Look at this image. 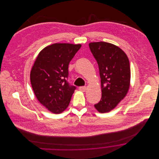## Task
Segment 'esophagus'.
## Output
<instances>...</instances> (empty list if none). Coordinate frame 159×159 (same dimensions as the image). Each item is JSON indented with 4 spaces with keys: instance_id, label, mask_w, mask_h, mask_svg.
<instances>
[{
    "instance_id": "1",
    "label": "esophagus",
    "mask_w": 159,
    "mask_h": 159,
    "mask_svg": "<svg viewBox=\"0 0 159 159\" xmlns=\"http://www.w3.org/2000/svg\"><path fill=\"white\" fill-rule=\"evenodd\" d=\"M80 91H82V92H85L86 90V88L85 86H81L79 88Z\"/></svg>"
}]
</instances>
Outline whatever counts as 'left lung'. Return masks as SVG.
Here are the masks:
<instances>
[{
  "instance_id": "1",
  "label": "left lung",
  "mask_w": 159,
  "mask_h": 159,
  "mask_svg": "<svg viewBox=\"0 0 159 159\" xmlns=\"http://www.w3.org/2000/svg\"><path fill=\"white\" fill-rule=\"evenodd\" d=\"M96 59L101 78L102 98L94 105L101 113H107L125 97L130 87V67L126 54L118 46L104 42L89 44Z\"/></svg>"
}]
</instances>
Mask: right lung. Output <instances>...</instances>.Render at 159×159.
Listing matches in <instances>:
<instances>
[{"instance_id":"1","label":"right lung","mask_w":159,"mask_h":159,"mask_svg":"<svg viewBox=\"0 0 159 159\" xmlns=\"http://www.w3.org/2000/svg\"><path fill=\"white\" fill-rule=\"evenodd\" d=\"M81 45L54 43L39 54L30 71V82L38 100L49 111L61 113L76 87L67 81L68 65Z\"/></svg>"}]
</instances>
